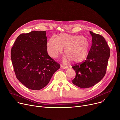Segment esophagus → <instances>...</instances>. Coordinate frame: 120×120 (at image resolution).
Instances as JSON below:
<instances>
[{
	"label": "esophagus",
	"mask_w": 120,
	"mask_h": 120,
	"mask_svg": "<svg viewBox=\"0 0 120 120\" xmlns=\"http://www.w3.org/2000/svg\"><path fill=\"white\" fill-rule=\"evenodd\" d=\"M61 67L62 68H63V69H67V68H68V66H64V65H61Z\"/></svg>",
	"instance_id": "obj_1"
}]
</instances>
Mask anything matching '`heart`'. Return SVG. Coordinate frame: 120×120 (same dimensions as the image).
Listing matches in <instances>:
<instances>
[{
	"mask_svg": "<svg viewBox=\"0 0 120 120\" xmlns=\"http://www.w3.org/2000/svg\"><path fill=\"white\" fill-rule=\"evenodd\" d=\"M90 44L86 37L81 35H72L61 34L57 38L52 36L47 44V51L49 55L56 57L65 48L64 53L73 62L83 61L89 52Z\"/></svg>",
	"mask_w": 120,
	"mask_h": 120,
	"instance_id": "1",
	"label": "heart"
}]
</instances>
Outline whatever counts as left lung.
<instances>
[{
  "label": "left lung",
  "instance_id": "1",
  "mask_svg": "<svg viewBox=\"0 0 120 120\" xmlns=\"http://www.w3.org/2000/svg\"><path fill=\"white\" fill-rule=\"evenodd\" d=\"M90 33L92 37V44L86 60L72 66L76 72L72 82L83 89L94 86L103 78L110 53L103 36L91 31Z\"/></svg>",
  "mask_w": 120,
  "mask_h": 120
}]
</instances>
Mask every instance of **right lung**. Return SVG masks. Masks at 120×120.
<instances>
[{
    "label": "right lung",
    "instance_id": "add662e5",
    "mask_svg": "<svg viewBox=\"0 0 120 120\" xmlns=\"http://www.w3.org/2000/svg\"><path fill=\"white\" fill-rule=\"evenodd\" d=\"M46 31L19 35L11 57L17 79L28 89L40 90L49 83L60 65L49 55Z\"/></svg>",
    "mask_w": 120,
    "mask_h": 120
}]
</instances>
